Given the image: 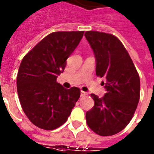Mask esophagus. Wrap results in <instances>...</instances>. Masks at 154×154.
<instances>
[{"instance_id": "34e87169", "label": "esophagus", "mask_w": 154, "mask_h": 154, "mask_svg": "<svg viewBox=\"0 0 154 154\" xmlns=\"http://www.w3.org/2000/svg\"><path fill=\"white\" fill-rule=\"evenodd\" d=\"M87 95H88L87 92H84V91H81V96H86Z\"/></svg>"}]
</instances>
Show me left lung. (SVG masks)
<instances>
[{
	"label": "left lung",
	"mask_w": 154,
	"mask_h": 154,
	"mask_svg": "<svg viewBox=\"0 0 154 154\" xmlns=\"http://www.w3.org/2000/svg\"><path fill=\"white\" fill-rule=\"evenodd\" d=\"M85 36L96 57V75L106 79V89L102 98L91 94L95 104L86 112V123L98 135L112 136L122 131L134 115L140 100V76L117 37L97 31H85Z\"/></svg>",
	"instance_id": "1"
}]
</instances>
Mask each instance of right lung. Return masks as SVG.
Returning a JSON list of instances; mask_svg holds the SVG:
<instances>
[{
    "label": "right lung",
    "instance_id": "right-lung-1",
    "mask_svg": "<svg viewBox=\"0 0 154 154\" xmlns=\"http://www.w3.org/2000/svg\"><path fill=\"white\" fill-rule=\"evenodd\" d=\"M81 31L49 34L24 55L17 75V90L21 107L31 123L52 130L67 121L80 89H66L57 82L66 60L83 36Z\"/></svg>",
    "mask_w": 154,
    "mask_h": 154
}]
</instances>
